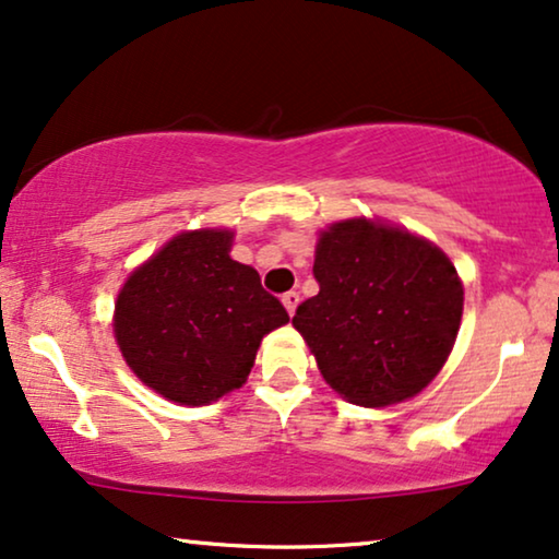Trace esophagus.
I'll return each instance as SVG.
<instances>
[{"label": "esophagus", "mask_w": 559, "mask_h": 559, "mask_svg": "<svg viewBox=\"0 0 559 559\" xmlns=\"http://www.w3.org/2000/svg\"><path fill=\"white\" fill-rule=\"evenodd\" d=\"M282 305L287 307L289 318H293L295 310H297V305H299V293H285V295H282Z\"/></svg>", "instance_id": "esophagus-1"}]
</instances>
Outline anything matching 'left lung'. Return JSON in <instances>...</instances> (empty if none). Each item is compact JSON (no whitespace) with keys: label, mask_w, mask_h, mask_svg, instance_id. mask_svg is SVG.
Listing matches in <instances>:
<instances>
[{"label":"left lung","mask_w":559,"mask_h":559,"mask_svg":"<svg viewBox=\"0 0 559 559\" xmlns=\"http://www.w3.org/2000/svg\"><path fill=\"white\" fill-rule=\"evenodd\" d=\"M320 293L297 307L330 388L358 406H391L431 383L456 343L464 287L447 254L399 226L345 219L320 231Z\"/></svg>","instance_id":"left-lung-1"}]
</instances>
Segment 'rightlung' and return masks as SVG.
<instances>
[{
    "label": "right lung",
    "instance_id": "add662e5",
    "mask_svg": "<svg viewBox=\"0 0 559 559\" xmlns=\"http://www.w3.org/2000/svg\"><path fill=\"white\" fill-rule=\"evenodd\" d=\"M234 231H181L118 293L112 330L145 385L206 406L241 388L266 333L289 322L254 266L234 262Z\"/></svg>",
    "mask_w": 559,
    "mask_h": 559
}]
</instances>
